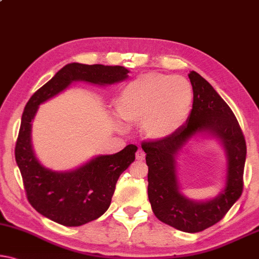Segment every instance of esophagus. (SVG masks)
Instances as JSON below:
<instances>
[{
	"mask_svg": "<svg viewBox=\"0 0 259 259\" xmlns=\"http://www.w3.org/2000/svg\"><path fill=\"white\" fill-rule=\"evenodd\" d=\"M135 157H137L138 161H143V160H145V157H146V154L143 153V150L139 149L138 152L135 153Z\"/></svg>",
	"mask_w": 259,
	"mask_h": 259,
	"instance_id": "esophagus-1",
	"label": "esophagus"
}]
</instances>
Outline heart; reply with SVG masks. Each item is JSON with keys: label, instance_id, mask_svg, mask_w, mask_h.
Returning <instances> with one entry per match:
<instances>
[{"label": "heart", "instance_id": "obj_1", "mask_svg": "<svg viewBox=\"0 0 259 259\" xmlns=\"http://www.w3.org/2000/svg\"><path fill=\"white\" fill-rule=\"evenodd\" d=\"M192 104L193 89L189 79L161 73H146L120 91L116 109L122 120L141 124L147 138L163 140L184 126Z\"/></svg>", "mask_w": 259, "mask_h": 259}]
</instances>
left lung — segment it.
<instances>
[{"mask_svg": "<svg viewBox=\"0 0 259 259\" xmlns=\"http://www.w3.org/2000/svg\"><path fill=\"white\" fill-rule=\"evenodd\" d=\"M189 78L193 104L188 121L170 138L142 142L141 147L148 165V198L155 217L182 232L198 233L220 221L241 197L246 146L235 114L220 95L196 71H190ZM199 135L218 138L227 160L224 189L202 202L184 196L177 177V156Z\"/></svg>", "mask_w": 259, "mask_h": 259, "instance_id": "1", "label": "left lung"}]
</instances>
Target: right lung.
Segmentation results:
<instances>
[{
    "mask_svg": "<svg viewBox=\"0 0 259 259\" xmlns=\"http://www.w3.org/2000/svg\"><path fill=\"white\" fill-rule=\"evenodd\" d=\"M121 66L68 63L26 103L15 148L27 200L50 220L67 227H77L102 217L110 207L120 175L135 160L138 147L126 146L112 155H98L69 171H53L35 156L31 132L39 105L66 90L73 82L110 85L128 77Z\"/></svg>",
    "mask_w": 259,
    "mask_h": 259,
    "instance_id": "right-lung-1",
    "label": "right lung"
}]
</instances>
